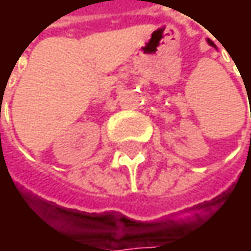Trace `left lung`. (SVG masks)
Masks as SVG:
<instances>
[{
  "mask_svg": "<svg viewBox=\"0 0 251 251\" xmlns=\"http://www.w3.org/2000/svg\"><path fill=\"white\" fill-rule=\"evenodd\" d=\"M208 43H209L211 46H214V42H208Z\"/></svg>",
  "mask_w": 251,
  "mask_h": 251,
  "instance_id": "8db88e82",
  "label": "left lung"
}]
</instances>
